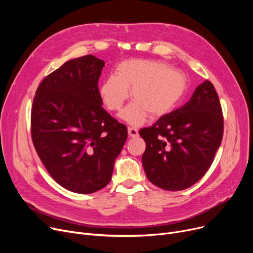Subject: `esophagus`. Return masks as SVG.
I'll use <instances>...</instances> for the list:
<instances>
[{
    "label": "esophagus",
    "mask_w": 253,
    "mask_h": 253,
    "mask_svg": "<svg viewBox=\"0 0 253 253\" xmlns=\"http://www.w3.org/2000/svg\"><path fill=\"white\" fill-rule=\"evenodd\" d=\"M128 134L130 137H137L138 136V130L133 127H128Z\"/></svg>",
    "instance_id": "34e87169"
}]
</instances>
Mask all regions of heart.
Segmentation results:
<instances>
[{"label": "heart", "instance_id": "heart-1", "mask_svg": "<svg viewBox=\"0 0 253 253\" xmlns=\"http://www.w3.org/2000/svg\"><path fill=\"white\" fill-rule=\"evenodd\" d=\"M116 75L103 80L99 93L106 108L118 111L130 95L135 100L120 114L130 125L142 124L150 113L158 118L169 113L188 89L185 76L168 65L154 60L128 59L119 63Z\"/></svg>", "mask_w": 253, "mask_h": 253}]
</instances>
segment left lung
<instances>
[{"instance_id": "8db88e82", "label": "left lung", "mask_w": 253, "mask_h": 253, "mask_svg": "<svg viewBox=\"0 0 253 253\" xmlns=\"http://www.w3.org/2000/svg\"><path fill=\"white\" fill-rule=\"evenodd\" d=\"M147 143L142 166L148 179L166 191L200 180L214 160L223 134L218 95L211 82L199 85L181 108L139 131Z\"/></svg>"}]
</instances>
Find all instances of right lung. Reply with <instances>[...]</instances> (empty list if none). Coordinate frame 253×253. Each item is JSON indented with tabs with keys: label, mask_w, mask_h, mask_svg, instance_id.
Wrapping results in <instances>:
<instances>
[{
	"label": "right lung",
	"mask_w": 253,
	"mask_h": 253,
	"mask_svg": "<svg viewBox=\"0 0 253 253\" xmlns=\"http://www.w3.org/2000/svg\"><path fill=\"white\" fill-rule=\"evenodd\" d=\"M104 61L91 54L48 75L32 108V138L49 174L78 194L101 190L113 175L127 128L102 108L98 79Z\"/></svg>",
	"instance_id": "1"
}]
</instances>
